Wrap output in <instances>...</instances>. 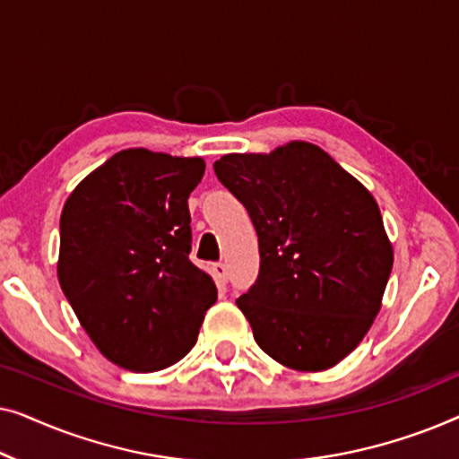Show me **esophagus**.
I'll return each mask as SVG.
<instances>
[{"mask_svg": "<svg viewBox=\"0 0 459 459\" xmlns=\"http://www.w3.org/2000/svg\"><path fill=\"white\" fill-rule=\"evenodd\" d=\"M211 272H212V275H215V280L219 281V284H225V281H228V267H225L223 263H212Z\"/></svg>", "mask_w": 459, "mask_h": 459, "instance_id": "1", "label": "esophagus"}]
</instances>
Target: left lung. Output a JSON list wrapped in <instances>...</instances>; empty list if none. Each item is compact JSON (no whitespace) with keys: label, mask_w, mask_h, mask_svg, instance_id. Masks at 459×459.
Masks as SVG:
<instances>
[{"label":"left lung","mask_w":459,"mask_h":459,"mask_svg":"<svg viewBox=\"0 0 459 459\" xmlns=\"http://www.w3.org/2000/svg\"><path fill=\"white\" fill-rule=\"evenodd\" d=\"M212 167L259 236V278L236 300L256 344L299 372L334 368L372 328L393 269L378 203L309 142Z\"/></svg>","instance_id":"8db88e82"}]
</instances>
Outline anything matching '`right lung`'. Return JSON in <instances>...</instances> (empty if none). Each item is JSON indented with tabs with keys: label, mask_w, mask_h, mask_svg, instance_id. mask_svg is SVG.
I'll return each instance as SVG.
<instances>
[{
	"label": "right lung",
	"mask_w": 459,
	"mask_h": 459,
	"mask_svg": "<svg viewBox=\"0 0 459 459\" xmlns=\"http://www.w3.org/2000/svg\"><path fill=\"white\" fill-rule=\"evenodd\" d=\"M204 167L200 156L121 150L62 209V292L100 353L131 372L190 353L217 300L215 281L187 256V198Z\"/></svg>",
	"instance_id": "right-lung-1"
}]
</instances>
